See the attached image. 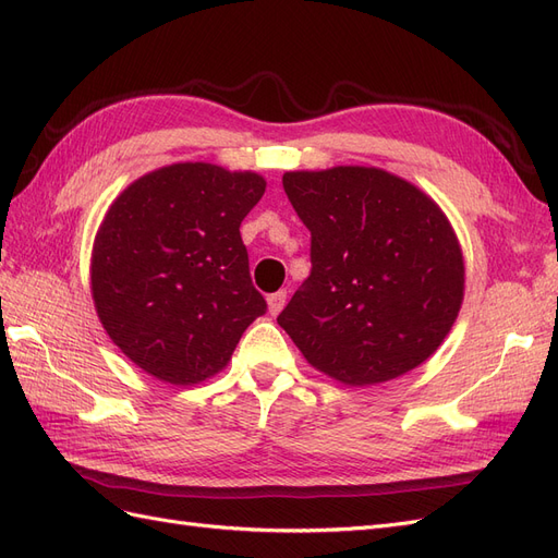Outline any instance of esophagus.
Instances as JSON below:
<instances>
[{"mask_svg": "<svg viewBox=\"0 0 558 558\" xmlns=\"http://www.w3.org/2000/svg\"><path fill=\"white\" fill-rule=\"evenodd\" d=\"M286 291H277V293H272V295H267V310H269V314L272 316H277L281 310H283V305H286Z\"/></svg>", "mask_w": 558, "mask_h": 558, "instance_id": "1", "label": "esophagus"}]
</instances>
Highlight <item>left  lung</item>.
I'll return each instance as SVG.
<instances>
[{"label": "left lung", "mask_w": 558, "mask_h": 558, "mask_svg": "<svg viewBox=\"0 0 558 558\" xmlns=\"http://www.w3.org/2000/svg\"><path fill=\"white\" fill-rule=\"evenodd\" d=\"M312 232V272L279 326L344 386L391 381L428 361L463 305L465 263L437 202L379 167L286 172Z\"/></svg>", "instance_id": "left-lung-1"}]
</instances>
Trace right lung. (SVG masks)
Here are the masks:
<instances>
[{"label": "right lung", "mask_w": 558, "mask_h": 558, "mask_svg": "<svg viewBox=\"0 0 558 558\" xmlns=\"http://www.w3.org/2000/svg\"><path fill=\"white\" fill-rule=\"evenodd\" d=\"M265 185L256 172L174 162L111 202L95 234L90 293L111 342L150 377L207 381L265 314L240 234Z\"/></svg>", "instance_id": "add662e5"}]
</instances>
